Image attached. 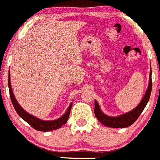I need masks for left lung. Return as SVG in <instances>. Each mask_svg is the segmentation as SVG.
Masks as SVG:
<instances>
[{"label":"left lung","instance_id":"1","mask_svg":"<svg viewBox=\"0 0 160 160\" xmlns=\"http://www.w3.org/2000/svg\"><path fill=\"white\" fill-rule=\"evenodd\" d=\"M152 85V83L151 70L150 71L149 82H148V88H147L146 92L145 93V96L142 98L140 103L134 110H132V111L128 112V113H124V114L120 115V116L118 117H110L104 114L102 112V110H100V107H99L97 101L95 100L94 112L96 118L103 125L109 128H127L128 126L132 125V124L135 122L136 120L138 118V117L140 116L142 112L145 109V106L148 103V100H149L150 95H151Z\"/></svg>","mask_w":160,"mask_h":160}]
</instances>
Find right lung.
I'll return each instance as SVG.
<instances>
[{
  "mask_svg": "<svg viewBox=\"0 0 160 160\" xmlns=\"http://www.w3.org/2000/svg\"><path fill=\"white\" fill-rule=\"evenodd\" d=\"M8 88H9V93H10V98L12 100L13 107L15 110H16L17 113L19 115L21 118H22L25 121H26L31 127L36 129L37 131H40V132H50V131L56 130V129L60 128L62 127L64 124H66L68 121L70 115L71 109H72V102H71L70 106L68 108L67 111L64 113V114L62 117L57 120H53V121H42V120L39 119V118H36V117L32 116V115L29 114L28 112L23 110L21 107V106L18 104L17 102L16 99H15V96L12 92V85H11V80H10V71H9L8 75Z\"/></svg>",
  "mask_w": 160,
  "mask_h": 160,
  "instance_id": "add662e5",
  "label": "right lung"
}]
</instances>
